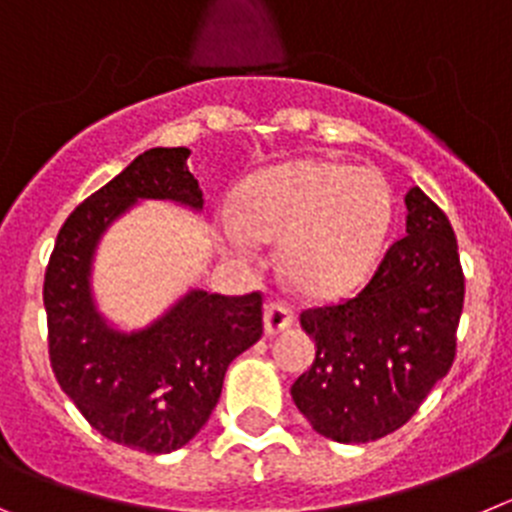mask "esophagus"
I'll return each instance as SVG.
<instances>
[{
    "label": "esophagus",
    "mask_w": 512,
    "mask_h": 512,
    "mask_svg": "<svg viewBox=\"0 0 512 512\" xmlns=\"http://www.w3.org/2000/svg\"><path fill=\"white\" fill-rule=\"evenodd\" d=\"M293 321H296V313H293V308L290 306H285V303L273 301L265 306V334L267 336L280 334V331L288 329Z\"/></svg>",
    "instance_id": "1"
}]
</instances>
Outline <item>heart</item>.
Instances as JSON below:
<instances>
[{"label": "heart", "instance_id": "obj_1", "mask_svg": "<svg viewBox=\"0 0 512 512\" xmlns=\"http://www.w3.org/2000/svg\"><path fill=\"white\" fill-rule=\"evenodd\" d=\"M393 201L377 173L331 160H301L252 178L224 219L237 255L260 239H283V267L308 296H342L365 283Z\"/></svg>", "mask_w": 512, "mask_h": 512}]
</instances>
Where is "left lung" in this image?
Wrapping results in <instances>:
<instances>
[{"mask_svg": "<svg viewBox=\"0 0 512 512\" xmlns=\"http://www.w3.org/2000/svg\"><path fill=\"white\" fill-rule=\"evenodd\" d=\"M405 237L349 301L306 308L313 365L290 395L313 431L367 444L411 421L457 357L464 273L444 211L418 186L405 193Z\"/></svg>", "mask_w": 512, "mask_h": 512, "instance_id": "left-lung-1", "label": "left lung"}]
</instances>
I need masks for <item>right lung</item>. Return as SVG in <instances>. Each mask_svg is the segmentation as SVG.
I'll return each instance as SVG.
<instances>
[{"label": "right lung", "instance_id": "obj_1", "mask_svg": "<svg viewBox=\"0 0 512 512\" xmlns=\"http://www.w3.org/2000/svg\"><path fill=\"white\" fill-rule=\"evenodd\" d=\"M186 147H153L66 219L45 270L48 354L55 380L86 421L130 449L168 454L209 421L232 359L262 336V296L191 290L140 331L96 311L91 260L109 224L140 199L204 209Z\"/></svg>", "mask_w": 512, "mask_h": 512}]
</instances>
